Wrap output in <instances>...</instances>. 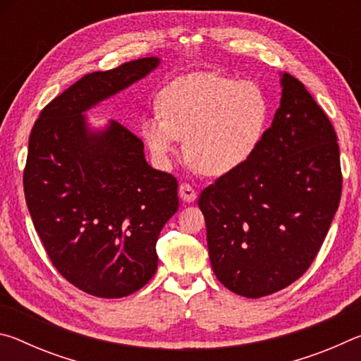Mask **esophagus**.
<instances>
[{"mask_svg": "<svg viewBox=\"0 0 361 361\" xmlns=\"http://www.w3.org/2000/svg\"><path fill=\"white\" fill-rule=\"evenodd\" d=\"M180 197L185 200V202L191 204L194 202L195 197H197V192H195V189L189 185V183H183L180 186Z\"/></svg>", "mask_w": 361, "mask_h": 361, "instance_id": "esophagus-1", "label": "esophagus"}]
</instances>
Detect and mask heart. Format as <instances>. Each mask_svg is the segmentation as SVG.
Segmentation results:
<instances>
[{
	"label": "heart",
	"mask_w": 361,
	"mask_h": 361,
	"mask_svg": "<svg viewBox=\"0 0 361 361\" xmlns=\"http://www.w3.org/2000/svg\"><path fill=\"white\" fill-rule=\"evenodd\" d=\"M162 111L145 116L140 132L152 156L169 167L186 140L192 167L210 176L237 172L264 140L271 102L256 82L195 73L170 82L159 97Z\"/></svg>",
	"instance_id": "1"
}]
</instances>
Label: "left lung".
I'll use <instances>...</instances> for the list:
<instances>
[{"mask_svg": "<svg viewBox=\"0 0 361 361\" xmlns=\"http://www.w3.org/2000/svg\"><path fill=\"white\" fill-rule=\"evenodd\" d=\"M272 126L245 167L205 188L210 262L226 288L262 298L312 264L339 207L338 137L304 84L282 73Z\"/></svg>", "mask_w": 361, "mask_h": 361, "instance_id": "left-lung-1", "label": "left lung"}]
</instances>
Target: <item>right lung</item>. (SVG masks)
Listing matches in <instances>:
<instances>
[{
	"mask_svg": "<svg viewBox=\"0 0 361 361\" xmlns=\"http://www.w3.org/2000/svg\"><path fill=\"white\" fill-rule=\"evenodd\" d=\"M132 60L82 76L42 109L28 140L23 189L35 229L57 271L92 296L124 298L157 269L156 242L178 210V183L152 169L135 133L85 111L156 70Z\"/></svg>",
	"mask_w": 361,
	"mask_h": 361,
	"instance_id": "1",
	"label": "right lung"
}]
</instances>
